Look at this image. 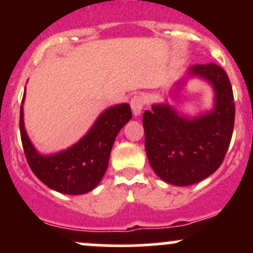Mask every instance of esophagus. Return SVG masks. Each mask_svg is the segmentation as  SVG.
<instances>
[{"label":"esophagus","mask_w":253,"mask_h":253,"mask_svg":"<svg viewBox=\"0 0 253 253\" xmlns=\"http://www.w3.org/2000/svg\"><path fill=\"white\" fill-rule=\"evenodd\" d=\"M144 98L142 95H134L132 96L131 99V108H132V112H133L134 116H138L141 115V112L144 108Z\"/></svg>","instance_id":"1"}]
</instances>
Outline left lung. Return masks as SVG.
<instances>
[{
  "mask_svg": "<svg viewBox=\"0 0 253 253\" xmlns=\"http://www.w3.org/2000/svg\"><path fill=\"white\" fill-rule=\"evenodd\" d=\"M191 76L207 79L215 90V108L196 119L180 117L169 105L143 114L145 152L150 167L165 182L190 186L216 171L230 145L235 122L231 83L216 63L195 65Z\"/></svg>",
  "mask_w": 253,
  "mask_h": 253,
  "instance_id": "left-lung-1",
  "label": "left lung"
}]
</instances>
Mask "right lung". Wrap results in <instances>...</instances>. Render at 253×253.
<instances>
[{
  "instance_id": "1",
  "label": "right lung",
  "mask_w": 253,
  "mask_h": 253,
  "mask_svg": "<svg viewBox=\"0 0 253 253\" xmlns=\"http://www.w3.org/2000/svg\"><path fill=\"white\" fill-rule=\"evenodd\" d=\"M131 117L128 104L109 108L78 143L63 152L45 157L35 150L28 138L23 122V106H20V138L28 164L34 175L51 190L66 195L89 192L103 178L115 138Z\"/></svg>"
}]
</instances>
